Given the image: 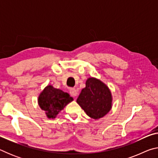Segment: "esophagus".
Wrapping results in <instances>:
<instances>
[{"mask_svg":"<svg viewBox=\"0 0 158 158\" xmlns=\"http://www.w3.org/2000/svg\"><path fill=\"white\" fill-rule=\"evenodd\" d=\"M69 94H70L73 97H77V95H78V93H77V90L74 89H71L69 90Z\"/></svg>","mask_w":158,"mask_h":158,"instance_id":"1","label":"esophagus"}]
</instances>
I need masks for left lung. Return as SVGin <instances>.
Listing matches in <instances>:
<instances>
[{"mask_svg":"<svg viewBox=\"0 0 158 158\" xmlns=\"http://www.w3.org/2000/svg\"><path fill=\"white\" fill-rule=\"evenodd\" d=\"M111 92L101 80L89 77L81 90L77 102L89 117L98 120L107 114L112 108Z\"/></svg>","mask_w":158,"mask_h":158,"instance_id":"1","label":"left lung"}]
</instances>
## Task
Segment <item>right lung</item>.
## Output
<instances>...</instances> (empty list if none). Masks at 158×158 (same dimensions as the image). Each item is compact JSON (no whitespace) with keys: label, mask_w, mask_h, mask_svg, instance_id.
<instances>
[{"label":"right lung","mask_w":158,"mask_h":158,"mask_svg":"<svg viewBox=\"0 0 158 158\" xmlns=\"http://www.w3.org/2000/svg\"><path fill=\"white\" fill-rule=\"evenodd\" d=\"M73 100V98L68 93L55 89L52 85H47L40 93L37 102L42 110L45 111L48 118L54 119L65 106Z\"/></svg>","instance_id":"add662e5"}]
</instances>
